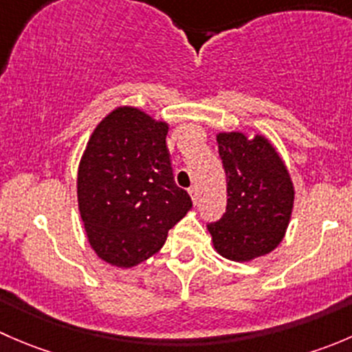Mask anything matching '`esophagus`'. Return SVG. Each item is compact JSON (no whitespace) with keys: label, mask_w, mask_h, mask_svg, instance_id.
Segmentation results:
<instances>
[{"label":"esophagus","mask_w":352,"mask_h":352,"mask_svg":"<svg viewBox=\"0 0 352 352\" xmlns=\"http://www.w3.org/2000/svg\"><path fill=\"white\" fill-rule=\"evenodd\" d=\"M189 194H190V197H192L194 204H197V201H199V190H197V187H190Z\"/></svg>","instance_id":"1"}]
</instances>
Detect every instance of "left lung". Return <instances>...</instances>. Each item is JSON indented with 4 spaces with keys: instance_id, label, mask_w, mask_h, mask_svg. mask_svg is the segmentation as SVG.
I'll use <instances>...</instances> for the list:
<instances>
[{
    "instance_id": "1",
    "label": "left lung",
    "mask_w": 352,
    "mask_h": 352,
    "mask_svg": "<svg viewBox=\"0 0 352 352\" xmlns=\"http://www.w3.org/2000/svg\"><path fill=\"white\" fill-rule=\"evenodd\" d=\"M226 173V211L208 225L218 254L247 262L269 254L285 236L294 190L285 163L264 136L218 134Z\"/></svg>"
}]
</instances>
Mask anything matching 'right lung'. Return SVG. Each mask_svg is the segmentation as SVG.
<instances>
[{"instance_id":"right-lung-1","label":"right lung","mask_w":352,"mask_h":352,"mask_svg":"<svg viewBox=\"0 0 352 352\" xmlns=\"http://www.w3.org/2000/svg\"><path fill=\"white\" fill-rule=\"evenodd\" d=\"M165 122L119 107L97 126L78 170V206L102 261L133 267L156 254L192 208L173 179Z\"/></svg>"}]
</instances>
